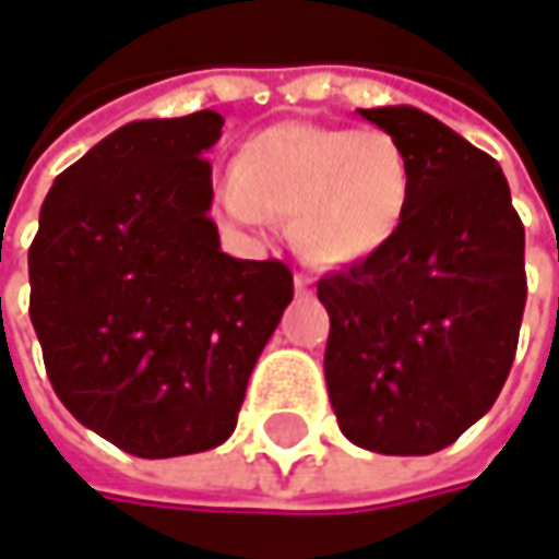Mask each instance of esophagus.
I'll return each mask as SVG.
<instances>
[{"mask_svg": "<svg viewBox=\"0 0 559 559\" xmlns=\"http://www.w3.org/2000/svg\"><path fill=\"white\" fill-rule=\"evenodd\" d=\"M294 290H297V297H310V278L307 275H294Z\"/></svg>", "mask_w": 559, "mask_h": 559, "instance_id": "1", "label": "esophagus"}]
</instances>
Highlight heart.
Masks as SVG:
<instances>
[{
  "instance_id": "heart-1",
  "label": "heart",
  "mask_w": 559,
  "mask_h": 559,
  "mask_svg": "<svg viewBox=\"0 0 559 559\" xmlns=\"http://www.w3.org/2000/svg\"><path fill=\"white\" fill-rule=\"evenodd\" d=\"M413 194V163L390 133L290 121L239 146L214 201L233 227L287 224L304 262L348 269L400 236Z\"/></svg>"
}]
</instances>
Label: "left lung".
Masks as SVG:
<instances>
[{
  "label": "left lung",
  "mask_w": 559,
  "mask_h": 559,
  "mask_svg": "<svg viewBox=\"0 0 559 559\" xmlns=\"http://www.w3.org/2000/svg\"><path fill=\"white\" fill-rule=\"evenodd\" d=\"M409 156L400 236L317 284L342 435L378 454H435L496 403L525 313V227L499 163L409 105L358 108Z\"/></svg>",
  "instance_id": "obj_1"
}]
</instances>
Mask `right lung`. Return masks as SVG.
Wrapping results in <instances>:
<instances>
[{"label": "right lung", "instance_id": "right-lung-1", "mask_svg": "<svg viewBox=\"0 0 559 559\" xmlns=\"http://www.w3.org/2000/svg\"><path fill=\"white\" fill-rule=\"evenodd\" d=\"M224 118L130 121L60 173L27 249L47 378L133 457L224 444L294 297L284 262L233 259L211 221Z\"/></svg>", "mask_w": 559, "mask_h": 559}]
</instances>
